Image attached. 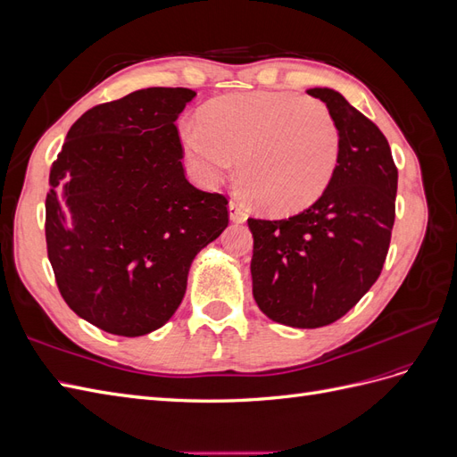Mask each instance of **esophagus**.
<instances>
[{
	"instance_id": "obj_1",
	"label": "esophagus",
	"mask_w": 457,
	"mask_h": 457,
	"mask_svg": "<svg viewBox=\"0 0 457 457\" xmlns=\"http://www.w3.org/2000/svg\"><path fill=\"white\" fill-rule=\"evenodd\" d=\"M228 213H230L232 223H244V220L247 219L245 210L237 202H228Z\"/></svg>"
}]
</instances>
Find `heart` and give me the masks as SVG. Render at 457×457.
Masks as SVG:
<instances>
[{"instance_id": "1", "label": "heart", "mask_w": 457, "mask_h": 457, "mask_svg": "<svg viewBox=\"0 0 457 457\" xmlns=\"http://www.w3.org/2000/svg\"><path fill=\"white\" fill-rule=\"evenodd\" d=\"M192 173L215 187L238 173L247 196L270 213H295L320 198L336 175L341 131L328 106L289 91L217 96L179 126Z\"/></svg>"}]
</instances>
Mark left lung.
I'll return each instance as SVG.
<instances>
[{"label": "left lung", "instance_id": "left-lung-1", "mask_svg": "<svg viewBox=\"0 0 457 457\" xmlns=\"http://www.w3.org/2000/svg\"><path fill=\"white\" fill-rule=\"evenodd\" d=\"M307 93L326 103L339 126L336 175L305 212L280 220L247 219L257 307L292 328L339 320L379 278L398 185L391 146L376 123L336 89Z\"/></svg>", "mask_w": 457, "mask_h": 457}]
</instances>
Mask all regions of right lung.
Listing matches in <instances>:
<instances>
[{
	"instance_id": "add662e5",
	"label": "right lung",
	"mask_w": 457,
	"mask_h": 457,
	"mask_svg": "<svg viewBox=\"0 0 457 457\" xmlns=\"http://www.w3.org/2000/svg\"><path fill=\"white\" fill-rule=\"evenodd\" d=\"M196 91L146 87L93 106L66 135L46 200L66 305L108 334L162 328L192 261L228 225L227 198L188 183L175 121Z\"/></svg>"
}]
</instances>
